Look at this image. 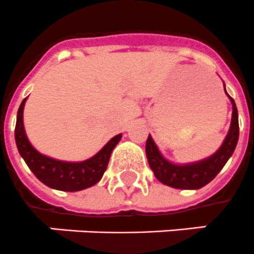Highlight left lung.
I'll use <instances>...</instances> for the list:
<instances>
[{
    "instance_id": "obj_1",
    "label": "left lung",
    "mask_w": 254,
    "mask_h": 254,
    "mask_svg": "<svg viewBox=\"0 0 254 254\" xmlns=\"http://www.w3.org/2000/svg\"><path fill=\"white\" fill-rule=\"evenodd\" d=\"M227 93V92H226ZM228 95V94H227ZM230 97V95H228ZM232 102V121H231L230 132L227 135L224 143L219 148L218 152L203 161L188 164V165H174L165 160L156 147L155 141L148 136L145 143L148 164L153 170L156 178L162 184L176 189H200L216 177V174L223 169L239 140V115H237L236 103L230 97Z\"/></svg>"
}]
</instances>
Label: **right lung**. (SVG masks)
<instances>
[{"label":"right lung","mask_w":254,"mask_h":254,"mask_svg":"<svg viewBox=\"0 0 254 254\" xmlns=\"http://www.w3.org/2000/svg\"><path fill=\"white\" fill-rule=\"evenodd\" d=\"M22 101L17 115L15 125V143L23 160L35 177L48 188L63 191H78L88 189L102 178L110 160L111 152L115 148L122 135H117L92 159L82 162H65L40 155L28 141L23 127V107Z\"/></svg>","instance_id":"add662e5"}]
</instances>
